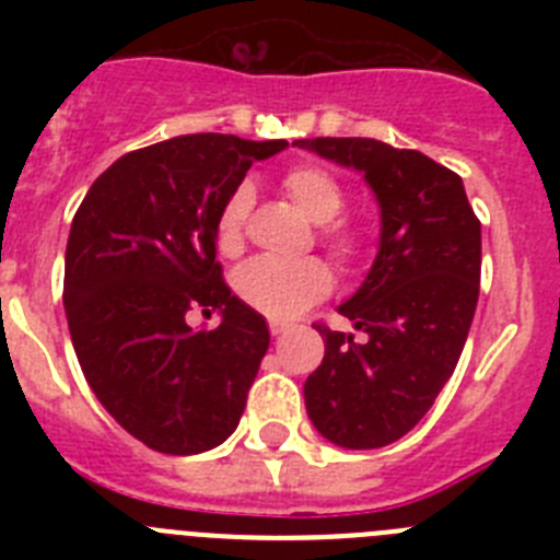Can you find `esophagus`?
Wrapping results in <instances>:
<instances>
[{
	"mask_svg": "<svg viewBox=\"0 0 560 560\" xmlns=\"http://www.w3.org/2000/svg\"><path fill=\"white\" fill-rule=\"evenodd\" d=\"M269 330H271V336H283L285 330H289V325H285V323H277V319H271Z\"/></svg>",
	"mask_w": 560,
	"mask_h": 560,
	"instance_id": "obj_1",
	"label": "esophagus"
}]
</instances>
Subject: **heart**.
Wrapping results in <instances>:
<instances>
[{
  "label": "heart",
  "instance_id": "b5f03b06",
  "mask_svg": "<svg viewBox=\"0 0 560 560\" xmlns=\"http://www.w3.org/2000/svg\"><path fill=\"white\" fill-rule=\"evenodd\" d=\"M283 190L300 210L319 226V241L339 266H353L364 255L368 235L359 224L339 219L345 210V187L334 173L314 162H300L283 173ZM252 210V185H237L215 215V246L235 255L244 246L246 219ZM241 303L269 319H294L311 305L323 303L334 289V271L319 257L305 260H275L252 257L232 277Z\"/></svg>",
  "mask_w": 560,
  "mask_h": 560
}]
</instances>
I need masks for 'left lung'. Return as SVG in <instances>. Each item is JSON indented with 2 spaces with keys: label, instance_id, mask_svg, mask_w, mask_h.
<instances>
[{
  "label": "left lung",
  "instance_id": "1",
  "mask_svg": "<svg viewBox=\"0 0 560 560\" xmlns=\"http://www.w3.org/2000/svg\"><path fill=\"white\" fill-rule=\"evenodd\" d=\"M294 145L364 173L381 207L373 269L339 305L364 341L316 323L325 359L305 381V409L336 446H389L418 427L457 368L479 300V219L463 179L427 153L368 137Z\"/></svg>",
  "mask_w": 560,
  "mask_h": 560
}]
</instances>
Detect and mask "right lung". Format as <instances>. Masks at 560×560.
I'll use <instances>...</instances> for the list:
<instances>
[{
    "label": "right lung",
    "instance_id": "obj_1",
    "mask_svg": "<svg viewBox=\"0 0 560 560\" xmlns=\"http://www.w3.org/2000/svg\"><path fill=\"white\" fill-rule=\"evenodd\" d=\"M285 145L187 133L140 148L97 176L72 219L63 308L78 361L153 452H210L244 415L269 328L221 277L215 215L252 162ZM190 307L219 310L222 325L192 331Z\"/></svg>",
    "mask_w": 560,
    "mask_h": 560
}]
</instances>
